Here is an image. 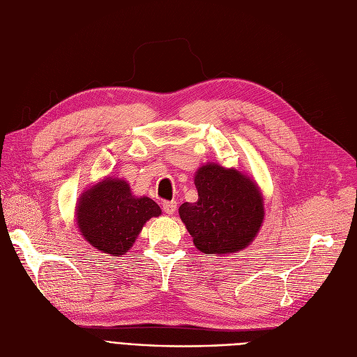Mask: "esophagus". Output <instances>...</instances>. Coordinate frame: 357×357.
<instances>
[{
    "mask_svg": "<svg viewBox=\"0 0 357 357\" xmlns=\"http://www.w3.org/2000/svg\"><path fill=\"white\" fill-rule=\"evenodd\" d=\"M177 210V202L176 201H165L164 202V211L167 214H172Z\"/></svg>",
    "mask_w": 357,
    "mask_h": 357,
    "instance_id": "1",
    "label": "esophagus"
}]
</instances>
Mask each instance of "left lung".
<instances>
[{
  "label": "left lung",
  "mask_w": 357,
  "mask_h": 357,
  "mask_svg": "<svg viewBox=\"0 0 357 357\" xmlns=\"http://www.w3.org/2000/svg\"><path fill=\"white\" fill-rule=\"evenodd\" d=\"M197 202L178 214L193 244L205 255H228L253 241L264 220V204L255 183L235 169L204 165L195 174Z\"/></svg>",
  "instance_id": "obj_1"
}]
</instances>
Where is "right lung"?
Masks as SVG:
<instances>
[{"label": "right lung", "instance_id": "right-lung-1", "mask_svg": "<svg viewBox=\"0 0 357 357\" xmlns=\"http://www.w3.org/2000/svg\"><path fill=\"white\" fill-rule=\"evenodd\" d=\"M159 214V205L147 197L135 198L126 181L105 178L83 193L77 225L89 244L121 256L132 247L143 225Z\"/></svg>", "mask_w": 357, "mask_h": 357}]
</instances>
